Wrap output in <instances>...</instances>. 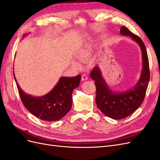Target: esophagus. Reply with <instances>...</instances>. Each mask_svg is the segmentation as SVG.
<instances>
[{"instance_id":"obj_1","label":"esophagus","mask_w":160,"mask_h":160,"mask_svg":"<svg viewBox=\"0 0 160 160\" xmlns=\"http://www.w3.org/2000/svg\"><path fill=\"white\" fill-rule=\"evenodd\" d=\"M88 77L85 74L81 75V80L82 81H86V80H88Z\"/></svg>"}]
</instances>
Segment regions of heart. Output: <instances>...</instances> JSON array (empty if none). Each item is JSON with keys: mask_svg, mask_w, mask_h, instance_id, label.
Wrapping results in <instances>:
<instances>
[{"mask_svg": "<svg viewBox=\"0 0 160 160\" xmlns=\"http://www.w3.org/2000/svg\"><path fill=\"white\" fill-rule=\"evenodd\" d=\"M92 53V47L89 45H86L83 48L80 49L76 54V58L81 62L88 61L91 56ZM72 66L77 69H79L80 65L76 61L72 62Z\"/></svg>", "mask_w": 160, "mask_h": 160, "instance_id": "1", "label": "heart"}]
</instances>
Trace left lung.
I'll return each mask as SVG.
<instances>
[{
    "label": "left lung",
    "instance_id": "8db88e82",
    "mask_svg": "<svg viewBox=\"0 0 160 160\" xmlns=\"http://www.w3.org/2000/svg\"><path fill=\"white\" fill-rule=\"evenodd\" d=\"M119 32L121 35L130 37L141 48L143 67L136 85L129 90L115 92L106 83L98 66L91 72V79L95 81L97 106L103 114L114 119H124L139 108L145 98L150 77L148 53L143 41L124 26Z\"/></svg>",
    "mask_w": 160,
    "mask_h": 160
}]
</instances>
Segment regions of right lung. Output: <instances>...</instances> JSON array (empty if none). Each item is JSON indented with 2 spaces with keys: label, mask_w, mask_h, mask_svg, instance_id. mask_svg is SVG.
I'll return each mask as SVG.
<instances>
[{
  "label": "right lung",
  "mask_w": 160,
  "mask_h": 160,
  "mask_svg": "<svg viewBox=\"0 0 160 160\" xmlns=\"http://www.w3.org/2000/svg\"><path fill=\"white\" fill-rule=\"evenodd\" d=\"M25 35H24L25 36ZM15 79L19 95L23 105L35 117L47 122L61 119L70 111L72 92L79 87L81 75L74 77H61L49 93L41 97H33L24 92Z\"/></svg>",
  "instance_id": "add662e5"
}]
</instances>
